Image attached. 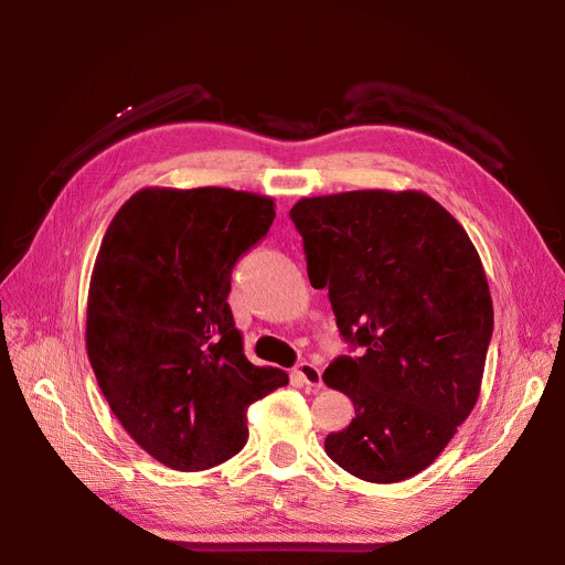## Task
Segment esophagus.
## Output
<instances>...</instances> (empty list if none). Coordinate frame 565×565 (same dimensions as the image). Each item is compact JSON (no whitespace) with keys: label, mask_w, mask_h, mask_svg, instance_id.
<instances>
[{"label":"esophagus","mask_w":565,"mask_h":565,"mask_svg":"<svg viewBox=\"0 0 565 565\" xmlns=\"http://www.w3.org/2000/svg\"><path fill=\"white\" fill-rule=\"evenodd\" d=\"M297 377L301 380V384H306L309 388L318 391L322 386V377H320V370L313 363H299L295 370Z\"/></svg>","instance_id":"34e87169"}]
</instances>
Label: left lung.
<instances>
[{
    "label": "left lung",
    "mask_w": 565,
    "mask_h": 565,
    "mask_svg": "<svg viewBox=\"0 0 565 565\" xmlns=\"http://www.w3.org/2000/svg\"><path fill=\"white\" fill-rule=\"evenodd\" d=\"M289 216L311 285L328 287L339 332L361 347L322 374L355 409L324 452L367 483L405 481L446 450L481 393L492 337L481 256L422 191L301 198Z\"/></svg>",
    "instance_id": "left-lung-1"
}]
</instances>
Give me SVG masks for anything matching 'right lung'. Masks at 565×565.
Listing matches in <instances>:
<instances>
[{
	"label": "right lung",
	"instance_id": "right-lung-1",
	"mask_svg": "<svg viewBox=\"0 0 565 565\" xmlns=\"http://www.w3.org/2000/svg\"><path fill=\"white\" fill-rule=\"evenodd\" d=\"M276 218L233 188H143L113 216L87 299V355L125 431L160 465L212 469L247 443V407L289 382L252 365L231 270Z\"/></svg>",
	"mask_w": 565,
	"mask_h": 565
}]
</instances>
